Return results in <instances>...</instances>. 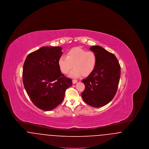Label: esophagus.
<instances>
[{
    "label": "esophagus",
    "mask_w": 149,
    "mask_h": 149,
    "mask_svg": "<svg viewBox=\"0 0 149 149\" xmlns=\"http://www.w3.org/2000/svg\"><path fill=\"white\" fill-rule=\"evenodd\" d=\"M78 82L77 80H72V83L73 84H76Z\"/></svg>",
    "instance_id": "esophagus-1"
}]
</instances>
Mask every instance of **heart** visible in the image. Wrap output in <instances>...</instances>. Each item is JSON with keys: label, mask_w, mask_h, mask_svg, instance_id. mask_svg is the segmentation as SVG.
I'll return each mask as SVG.
<instances>
[{"label": "heart", "mask_w": 149, "mask_h": 149, "mask_svg": "<svg viewBox=\"0 0 149 149\" xmlns=\"http://www.w3.org/2000/svg\"><path fill=\"white\" fill-rule=\"evenodd\" d=\"M97 62L95 54L91 51L75 47L68 51L66 56L62 55L58 60V65L61 71L67 74L73 68L70 73L72 77H78L81 75L87 77L94 70Z\"/></svg>", "instance_id": "obj_1"}]
</instances>
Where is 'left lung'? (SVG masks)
Instances as JSON below:
<instances>
[{"instance_id": "1", "label": "left lung", "mask_w": 149, "mask_h": 149, "mask_svg": "<svg viewBox=\"0 0 149 149\" xmlns=\"http://www.w3.org/2000/svg\"><path fill=\"white\" fill-rule=\"evenodd\" d=\"M90 50L95 54L97 62L92 73L81 80L85 86L81 97L88 105L98 108L107 104L116 95L120 78V65L114 54L101 46H92Z\"/></svg>"}]
</instances>
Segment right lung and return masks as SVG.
I'll return each mask as SVG.
<instances>
[{"mask_svg":"<svg viewBox=\"0 0 149 149\" xmlns=\"http://www.w3.org/2000/svg\"><path fill=\"white\" fill-rule=\"evenodd\" d=\"M62 48L42 47L30 53L23 67V83L29 97L37 108L46 111L54 109L64 99L71 79L61 74L58 60Z\"/></svg>","mask_w":149,"mask_h":149,"instance_id":"add662e5","label":"right lung"}]
</instances>
